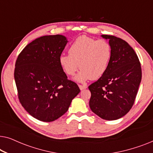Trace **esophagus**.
<instances>
[{"mask_svg":"<svg viewBox=\"0 0 153 153\" xmlns=\"http://www.w3.org/2000/svg\"><path fill=\"white\" fill-rule=\"evenodd\" d=\"M79 87L80 90H83V89H85L87 88V85H79Z\"/></svg>","mask_w":153,"mask_h":153,"instance_id":"obj_1","label":"esophagus"}]
</instances>
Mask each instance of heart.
<instances>
[{"mask_svg": "<svg viewBox=\"0 0 153 153\" xmlns=\"http://www.w3.org/2000/svg\"><path fill=\"white\" fill-rule=\"evenodd\" d=\"M111 47L104 39L81 35L71 44L68 55H61L59 63L65 74L73 76L81 69L75 79L79 82L91 79L97 80L107 70L111 58Z\"/></svg>", "mask_w": 153, "mask_h": 153, "instance_id": "obj_1", "label": "heart"}]
</instances>
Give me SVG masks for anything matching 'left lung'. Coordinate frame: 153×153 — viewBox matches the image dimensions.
<instances>
[{
  "label": "left lung",
  "mask_w": 153,
  "mask_h": 153,
  "mask_svg": "<svg viewBox=\"0 0 153 153\" xmlns=\"http://www.w3.org/2000/svg\"><path fill=\"white\" fill-rule=\"evenodd\" d=\"M111 47V58L103 76L89 85V106L102 119L114 120L129 111L141 81V67L132 47L123 39L102 35Z\"/></svg>",
  "instance_id": "obj_1"
}]
</instances>
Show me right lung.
I'll use <instances>...</instances> for the list:
<instances>
[{
	"mask_svg": "<svg viewBox=\"0 0 153 153\" xmlns=\"http://www.w3.org/2000/svg\"><path fill=\"white\" fill-rule=\"evenodd\" d=\"M67 42L61 35L38 37L22 50L16 60L14 74L19 100L39 120L51 122L60 118L80 92L59 63Z\"/></svg>",
	"mask_w": 153,
	"mask_h": 153,
	"instance_id": "obj_1",
	"label": "right lung"
}]
</instances>
